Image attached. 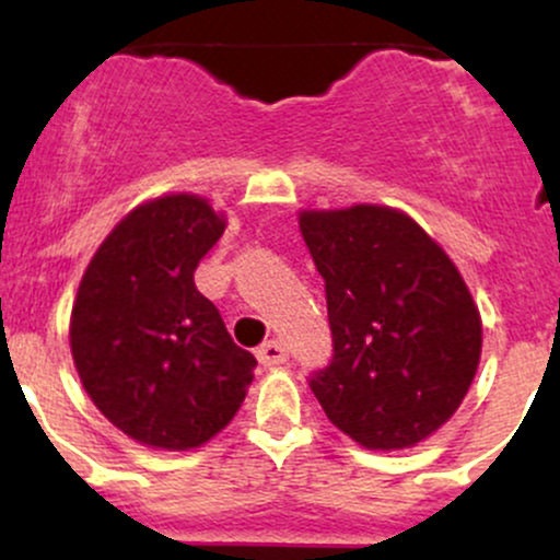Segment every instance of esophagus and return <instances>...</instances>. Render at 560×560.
Masks as SVG:
<instances>
[{
    "label": "esophagus",
    "mask_w": 560,
    "mask_h": 560,
    "mask_svg": "<svg viewBox=\"0 0 560 560\" xmlns=\"http://www.w3.org/2000/svg\"><path fill=\"white\" fill-rule=\"evenodd\" d=\"M287 358H289V350L281 339H268V342H262L258 347V361L262 365H279L284 363Z\"/></svg>",
    "instance_id": "34e87169"
}]
</instances>
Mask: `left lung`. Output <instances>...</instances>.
<instances>
[{
    "label": "left lung",
    "instance_id": "8db88e82",
    "mask_svg": "<svg viewBox=\"0 0 560 560\" xmlns=\"http://www.w3.org/2000/svg\"><path fill=\"white\" fill-rule=\"evenodd\" d=\"M334 355L311 389L339 432L405 450L453 419L479 369L481 318L445 249L402 210H302Z\"/></svg>",
    "mask_w": 560,
    "mask_h": 560
}]
</instances>
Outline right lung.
<instances>
[{
  "label": "right lung",
  "instance_id": "add662e5",
  "mask_svg": "<svg viewBox=\"0 0 560 560\" xmlns=\"http://www.w3.org/2000/svg\"><path fill=\"white\" fill-rule=\"evenodd\" d=\"M226 215L197 195L141 202L100 244L70 313L83 389L113 427L155 450H191L229 427L258 361L197 292Z\"/></svg>",
  "mask_w": 560,
  "mask_h": 560
}]
</instances>
